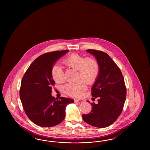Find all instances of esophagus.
Listing matches in <instances>:
<instances>
[{"instance_id": "esophagus-1", "label": "esophagus", "mask_w": 150, "mask_h": 150, "mask_svg": "<svg viewBox=\"0 0 150 150\" xmlns=\"http://www.w3.org/2000/svg\"><path fill=\"white\" fill-rule=\"evenodd\" d=\"M74 102H75V103H80V102H82V101L81 100H75Z\"/></svg>"}]
</instances>
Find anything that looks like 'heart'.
<instances>
[{
	"label": "heart",
	"mask_w": 150,
	"mask_h": 150,
	"mask_svg": "<svg viewBox=\"0 0 150 150\" xmlns=\"http://www.w3.org/2000/svg\"><path fill=\"white\" fill-rule=\"evenodd\" d=\"M63 63L67 67L78 70L77 80H83L87 83L93 81L99 72V64L96 60L77 54L69 55L64 59ZM51 74L53 79L56 82L60 83L63 81V70L60 66L54 65L52 69ZM83 81L80 80L75 83L65 84L63 86L64 92L73 97H81L83 92L86 88V84Z\"/></svg>",
	"instance_id": "heart-1"
}]
</instances>
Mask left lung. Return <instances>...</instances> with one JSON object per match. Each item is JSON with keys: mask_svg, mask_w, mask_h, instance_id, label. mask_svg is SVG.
Instances as JSON below:
<instances>
[{"mask_svg": "<svg viewBox=\"0 0 150 150\" xmlns=\"http://www.w3.org/2000/svg\"><path fill=\"white\" fill-rule=\"evenodd\" d=\"M86 51L95 57L99 64L98 74L91 89V95L98 98V103H91V112L83 114L82 118L92 126L107 127L117 119L123 110L127 95L124 79L109 55L100 50Z\"/></svg>", "mask_w": 150, "mask_h": 150, "instance_id": "left-lung-1", "label": "left lung"}]
</instances>
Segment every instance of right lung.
Segmentation results:
<instances>
[{"label":"right lung","instance_id":"1","mask_svg":"<svg viewBox=\"0 0 150 150\" xmlns=\"http://www.w3.org/2000/svg\"><path fill=\"white\" fill-rule=\"evenodd\" d=\"M69 50L55 51L41 55L30 65L24 74L20 97L28 118L42 127H52L65 118L67 105L74 103L69 98L53 97L52 87L55 81L51 71L55 63Z\"/></svg>","mask_w":150,"mask_h":150}]
</instances>
